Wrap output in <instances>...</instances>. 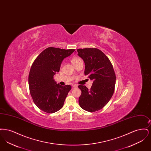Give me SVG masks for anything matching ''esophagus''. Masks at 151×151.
Returning <instances> with one entry per match:
<instances>
[{
	"instance_id": "34e87169",
	"label": "esophagus",
	"mask_w": 151,
	"mask_h": 151,
	"mask_svg": "<svg viewBox=\"0 0 151 151\" xmlns=\"http://www.w3.org/2000/svg\"><path fill=\"white\" fill-rule=\"evenodd\" d=\"M72 87H73V88H77V87H78V85H76V84H74V85H73V86H72Z\"/></svg>"
}]
</instances>
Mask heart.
<instances>
[{"label":"heart","mask_w":151,"mask_h":151,"mask_svg":"<svg viewBox=\"0 0 151 151\" xmlns=\"http://www.w3.org/2000/svg\"><path fill=\"white\" fill-rule=\"evenodd\" d=\"M79 60H80L79 58H72V59H71V62H72V64L73 65L74 64H75Z\"/></svg>","instance_id":"1"}]
</instances>
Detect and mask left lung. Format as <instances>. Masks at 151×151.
Returning a JSON list of instances; mask_svg holds the SVG:
<instances>
[{"label": "left lung", "instance_id": "left-lung-1", "mask_svg": "<svg viewBox=\"0 0 151 151\" xmlns=\"http://www.w3.org/2000/svg\"><path fill=\"white\" fill-rule=\"evenodd\" d=\"M77 51L84 61L85 75L93 80L90 89L85 86H78L81 91L79 105L87 111L94 112L104 108L114 93L115 72L110 60L100 50L85 48L79 49Z\"/></svg>", "mask_w": 151, "mask_h": 151}]
</instances>
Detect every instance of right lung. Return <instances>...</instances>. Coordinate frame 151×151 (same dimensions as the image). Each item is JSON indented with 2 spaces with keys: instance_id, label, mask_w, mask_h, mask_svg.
Returning <instances> with one entry per match:
<instances>
[{
  "instance_id": "obj_1",
  "label": "right lung",
  "mask_w": 151,
  "mask_h": 151,
  "mask_svg": "<svg viewBox=\"0 0 151 151\" xmlns=\"http://www.w3.org/2000/svg\"><path fill=\"white\" fill-rule=\"evenodd\" d=\"M75 49L65 50L49 47L40 53L31 66L29 91L34 103L40 110L53 113L63 107L71 86L57 84L54 75L59 71L62 62Z\"/></svg>"
}]
</instances>
